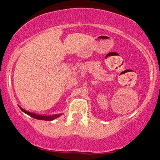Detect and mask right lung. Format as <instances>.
<instances>
[{
	"label": "right lung",
	"mask_w": 160,
	"mask_h": 160,
	"mask_svg": "<svg viewBox=\"0 0 160 160\" xmlns=\"http://www.w3.org/2000/svg\"><path fill=\"white\" fill-rule=\"evenodd\" d=\"M20 108V109L24 113H27V114L30 116L31 117L34 118H37V119H39V120H44V121H52L53 119H55L56 118L59 117V116H61V113H59V114H56V115H53V116H42V115H37V114H35V113H31V112H27L26 110L23 109L22 108Z\"/></svg>",
	"instance_id": "add662e5"
}]
</instances>
